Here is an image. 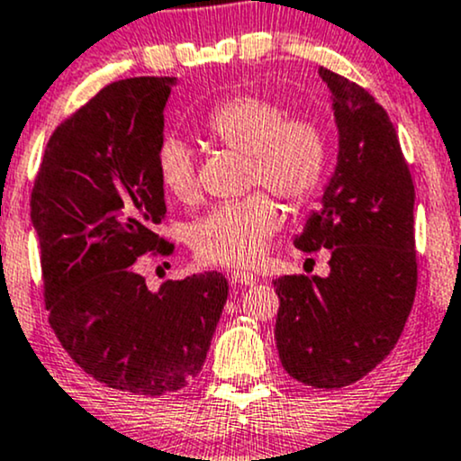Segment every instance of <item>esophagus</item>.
Masks as SVG:
<instances>
[{
  "label": "esophagus",
  "instance_id": "34e87169",
  "mask_svg": "<svg viewBox=\"0 0 461 461\" xmlns=\"http://www.w3.org/2000/svg\"><path fill=\"white\" fill-rule=\"evenodd\" d=\"M230 281L235 283V285H255L257 276L246 270H230Z\"/></svg>",
  "mask_w": 461,
  "mask_h": 461
}]
</instances>
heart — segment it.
Instances as JSON below:
<instances>
[{
	"mask_svg": "<svg viewBox=\"0 0 461 461\" xmlns=\"http://www.w3.org/2000/svg\"><path fill=\"white\" fill-rule=\"evenodd\" d=\"M206 131L221 146L248 157V185H263L278 198L300 204L318 189L327 165V139L312 119H287V111L261 93H240L217 104ZM163 189L178 200L195 195V167L187 143L165 137L157 149ZM281 226L270 195L250 194L213 206L194 221L189 244L195 255L221 266H250L266 252Z\"/></svg>",
	"mask_w": 461,
	"mask_h": 461,
	"instance_id": "1",
	"label": "heart"
}]
</instances>
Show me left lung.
<instances>
[{
  "label": "left lung",
  "instance_id": "left-lung-1",
  "mask_svg": "<svg viewBox=\"0 0 461 461\" xmlns=\"http://www.w3.org/2000/svg\"><path fill=\"white\" fill-rule=\"evenodd\" d=\"M338 126V163L320 209L294 246L329 248V276L274 281L278 357L313 387L359 381L394 348L416 296L413 183L384 106L355 82L320 67Z\"/></svg>",
  "mask_w": 461,
  "mask_h": 461
}]
</instances>
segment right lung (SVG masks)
Masks as SVG:
<instances>
[{
    "label": "right lung",
    "mask_w": 461,
    "mask_h": 461,
    "mask_svg": "<svg viewBox=\"0 0 461 461\" xmlns=\"http://www.w3.org/2000/svg\"><path fill=\"white\" fill-rule=\"evenodd\" d=\"M176 77L113 82L56 128L36 176L30 217L41 244L45 304L63 348L122 392L163 396L203 370L229 281L220 272L165 281L134 270L165 217L157 172Z\"/></svg>",
    "instance_id": "add662e5"
}]
</instances>
